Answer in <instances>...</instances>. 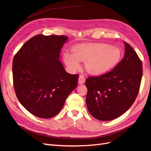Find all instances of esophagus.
I'll list each match as a JSON object with an SVG mask.
<instances>
[{
  "mask_svg": "<svg viewBox=\"0 0 151 151\" xmlns=\"http://www.w3.org/2000/svg\"><path fill=\"white\" fill-rule=\"evenodd\" d=\"M85 78H84V76H83V75H80V76H79V81H78V83H79V84H84V83H85Z\"/></svg>",
  "mask_w": 151,
  "mask_h": 151,
  "instance_id": "34e87169",
  "label": "esophagus"
}]
</instances>
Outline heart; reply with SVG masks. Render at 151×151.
<instances>
[{
  "label": "heart",
  "mask_w": 151,
  "mask_h": 151,
  "mask_svg": "<svg viewBox=\"0 0 151 151\" xmlns=\"http://www.w3.org/2000/svg\"><path fill=\"white\" fill-rule=\"evenodd\" d=\"M63 54V61L72 71L78 70L80 62H84L86 71L92 75H101L115 67L120 60L122 52L116 47L104 43H82Z\"/></svg>",
  "instance_id": "b5f03b06"
}]
</instances>
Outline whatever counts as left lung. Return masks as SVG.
<instances>
[{
	"mask_svg": "<svg viewBox=\"0 0 151 151\" xmlns=\"http://www.w3.org/2000/svg\"><path fill=\"white\" fill-rule=\"evenodd\" d=\"M124 43L125 56L112 70L86 81L87 108L97 120L109 121L120 116L139 93L142 63L130 45Z\"/></svg>",
	"mask_w": 151,
	"mask_h": 151,
	"instance_id": "8db88e82",
	"label": "left lung"
}]
</instances>
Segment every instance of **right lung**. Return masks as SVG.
<instances>
[{
	"mask_svg": "<svg viewBox=\"0 0 151 151\" xmlns=\"http://www.w3.org/2000/svg\"><path fill=\"white\" fill-rule=\"evenodd\" d=\"M67 39L63 35H36L14 57L13 85L16 96L37 117L57 115L77 86L79 75L67 73L59 60Z\"/></svg>",
	"mask_w": 151,
	"mask_h": 151,
	"instance_id": "1",
	"label": "right lung"
}]
</instances>
